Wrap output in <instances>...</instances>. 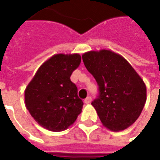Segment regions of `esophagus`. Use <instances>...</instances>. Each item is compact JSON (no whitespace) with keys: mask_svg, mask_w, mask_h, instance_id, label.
Instances as JSON below:
<instances>
[{"mask_svg":"<svg viewBox=\"0 0 160 160\" xmlns=\"http://www.w3.org/2000/svg\"><path fill=\"white\" fill-rule=\"evenodd\" d=\"M84 102H85L86 104H90L91 102H92V97H90V96H89V97H87V98L84 100Z\"/></svg>","mask_w":160,"mask_h":160,"instance_id":"esophagus-1","label":"esophagus"}]
</instances>
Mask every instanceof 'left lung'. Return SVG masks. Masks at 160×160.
I'll use <instances>...</instances> for the list:
<instances>
[{
    "label": "left lung",
    "instance_id": "obj_1",
    "mask_svg": "<svg viewBox=\"0 0 160 160\" xmlns=\"http://www.w3.org/2000/svg\"><path fill=\"white\" fill-rule=\"evenodd\" d=\"M82 60L98 85L99 96L92 105L102 124L115 132L126 129L146 104L143 80L123 56L109 49L84 53Z\"/></svg>",
    "mask_w": 160,
    "mask_h": 160
}]
</instances>
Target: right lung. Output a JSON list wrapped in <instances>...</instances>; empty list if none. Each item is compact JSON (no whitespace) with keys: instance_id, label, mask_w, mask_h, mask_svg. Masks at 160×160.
<instances>
[{"instance_id":"add662e5","label":"right lung","mask_w":160,"mask_h":160,"mask_svg":"<svg viewBox=\"0 0 160 160\" xmlns=\"http://www.w3.org/2000/svg\"><path fill=\"white\" fill-rule=\"evenodd\" d=\"M79 54H56L45 61L25 90V104L40 126L53 132L67 129L83 107L70 76L79 67Z\"/></svg>"}]
</instances>
